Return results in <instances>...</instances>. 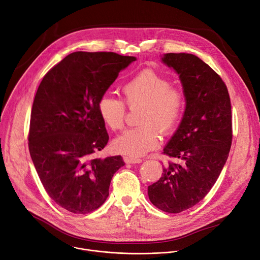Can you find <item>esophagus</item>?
<instances>
[{
  "instance_id": "esophagus-1",
  "label": "esophagus",
  "mask_w": 260,
  "mask_h": 260,
  "mask_svg": "<svg viewBox=\"0 0 260 260\" xmlns=\"http://www.w3.org/2000/svg\"><path fill=\"white\" fill-rule=\"evenodd\" d=\"M124 161H125V163L137 164V163H141V162H142V159L136 158V157H124Z\"/></svg>"
}]
</instances>
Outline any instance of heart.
<instances>
[{"instance_id": "obj_1", "label": "heart", "mask_w": 260, "mask_h": 260, "mask_svg": "<svg viewBox=\"0 0 260 260\" xmlns=\"http://www.w3.org/2000/svg\"><path fill=\"white\" fill-rule=\"evenodd\" d=\"M171 82L151 69L137 73L123 86V100L109 94L98 101V111L105 123L114 132L121 131L125 123L126 108L141 107L138 127L129 128L115 140L118 151L142 155L159 145L160 134L174 133L183 116L186 96Z\"/></svg>"}]
</instances>
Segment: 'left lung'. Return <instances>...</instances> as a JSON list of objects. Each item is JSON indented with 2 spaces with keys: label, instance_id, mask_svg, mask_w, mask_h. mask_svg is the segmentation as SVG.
Instances as JSON below:
<instances>
[{
  "label": "left lung",
  "instance_id": "obj_1",
  "mask_svg": "<svg viewBox=\"0 0 260 260\" xmlns=\"http://www.w3.org/2000/svg\"><path fill=\"white\" fill-rule=\"evenodd\" d=\"M162 60L180 75L186 110L163 151L178 162L163 166L160 180L148 186V197L160 210L180 213L208 194L228 159L231 103L220 76L198 56L167 53Z\"/></svg>",
  "mask_w": 260,
  "mask_h": 260
}]
</instances>
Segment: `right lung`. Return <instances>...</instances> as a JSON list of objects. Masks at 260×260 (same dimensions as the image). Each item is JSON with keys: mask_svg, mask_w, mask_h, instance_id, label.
Segmentation results:
<instances>
[{"mask_svg": "<svg viewBox=\"0 0 260 260\" xmlns=\"http://www.w3.org/2000/svg\"><path fill=\"white\" fill-rule=\"evenodd\" d=\"M134 56L74 52L44 76L33 100L28 145L48 196L63 209L90 213L106 202L121 155L96 153L109 135L98 101Z\"/></svg>", "mask_w": 260, "mask_h": 260, "instance_id": "add662e5", "label": "right lung"}]
</instances>
